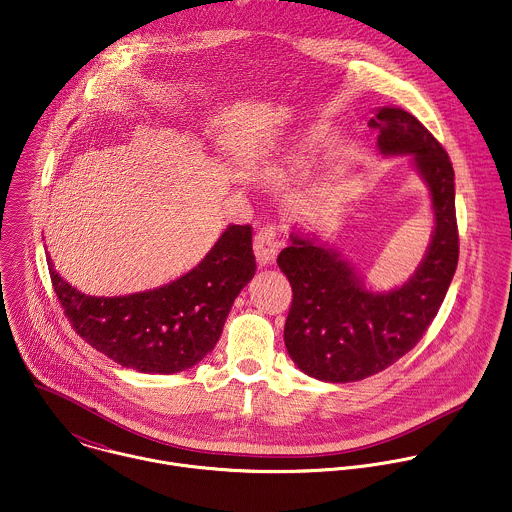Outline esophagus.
<instances>
[{
  "instance_id": "obj_1",
  "label": "esophagus",
  "mask_w": 512,
  "mask_h": 512,
  "mask_svg": "<svg viewBox=\"0 0 512 512\" xmlns=\"http://www.w3.org/2000/svg\"><path fill=\"white\" fill-rule=\"evenodd\" d=\"M279 247H281V243H279V239H277L273 229L259 231L255 235V239H253V251H255L259 267H267V265L275 263Z\"/></svg>"
}]
</instances>
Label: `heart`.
Here are the masks:
<instances>
[{"label": "heart", "instance_id": "heart-1", "mask_svg": "<svg viewBox=\"0 0 512 512\" xmlns=\"http://www.w3.org/2000/svg\"><path fill=\"white\" fill-rule=\"evenodd\" d=\"M323 139H325V131L321 127H305L303 131L291 137L287 149L293 153H307L317 149L323 143Z\"/></svg>", "mask_w": 512, "mask_h": 512}]
</instances>
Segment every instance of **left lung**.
I'll use <instances>...</instances> for the list:
<instances>
[{
    "label": "left lung",
    "mask_w": 512,
    "mask_h": 512,
    "mask_svg": "<svg viewBox=\"0 0 512 512\" xmlns=\"http://www.w3.org/2000/svg\"><path fill=\"white\" fill-rule=\"evenodd\" d=\"M369 127L379 129L381 155H411L431 193L435 229L415 273L391 291H373L339 251L291 231V245L277 257L293 289L285 347L305 375L327 383L367 379L409 353L437 317L459 263L455 171L447 151L401 107H379Z\"/></svg>",
    "instance_id": "obj_1"
}]
</instances>
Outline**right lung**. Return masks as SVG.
Returning <instances> with one entry per match:
<instances>
[{
    "label": "right lung",
    "mask_w": 512,
    "mask_h": 512,
    "mask_svg": "<svg viewBox=\"0 0 512 512\" xmlns=\"http://www.w3.org/2000/svg\"><path fill=\"white\" fill-rule=\"evenodd\" d=\"M47 265L75 333L121 367L149 375L191 369L211 353L233 301L257 269L249 225H229L179 279L131 295H85L53 269L49 255Z\"/></svg>",
    "instance_id": "obj_1"
}]
</instances>
